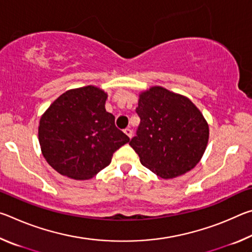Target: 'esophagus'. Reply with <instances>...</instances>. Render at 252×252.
Here are the masks:
<instances>
[{"label": "esophagus", "instance_id": "obj_1", "mask_svg": "<svg viewBox=\"0 0 252 252\" xmlns=\"http://www.w3.org/2000/svg\"><path fill=\"white\" fill-rule=\"evenodd\" d=\"M125 133L129 136V138H132V135H133V132H132L130 127H126V129H125Z\"/></svg>", "mask_w": 252, "mask_h": 252}]
</instances>
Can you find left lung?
<instances>
[{
  "mask_svg": "<svg viewBox=\"0 0 252 252\" xmlns=\"http://www.w3.org/2000/svg\"><path fill=\"white\" fill-rule=\"evenodd\" d=\"M136 135L129 142L142 165L162 179H172L199 163L209 140V126L188 97L162 87L139 95Z\"/></svg>",
  "mask_w": 252,
  "mask_h": 252,
  "instance_id": "obj_1",
  "label": "left lung"
}]
</instances>
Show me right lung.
Segmentation results:
<instances>
[{"instance_id":"add662e5","label":"right lung","mask_w":252,"mask_h":252,"mask_svg":"<svg viewBox=\"0 0 252 252\" xmlns=\"http://www.w3.org/2000/svg\"><path fill=\"white\" fill-rule=\"evenodd\" d=\"M108 94L101 89H73L60 95L41 117L42 155L55 171L87 180L111 163L113 153L130 141L105 110Z\"/></svg>"}]
</instances>
